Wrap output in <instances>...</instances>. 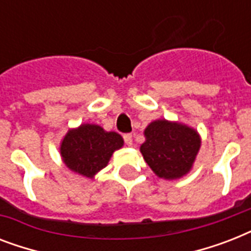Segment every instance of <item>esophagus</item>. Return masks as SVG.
<instances>
[{
    "mask_svg": "<svg viewBox=\"0 0 251 251\" xmlns=\"http://www.w3.org/2000/svg\"><path fill=\"white\" fill-rule=\"evenodd\" d=\"M124 141H125V143L127 146H131L133 145V135L131 134H125L124 135Z\"/></svg>",
    "mask_w": 251,
    "mask_h": 251,
    "instance_id": "1",
    "label": "esophagus"
}]
</instances>
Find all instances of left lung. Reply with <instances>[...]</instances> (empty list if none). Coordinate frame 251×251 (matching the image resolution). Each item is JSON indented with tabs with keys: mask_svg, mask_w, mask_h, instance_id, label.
Instances as JSON below:
<instances>
[{
	"mask_svg": "<svg viewBox=\"0 0 251 251\" xmlns=\"http://www.w3.org/2000/svg\"><path fill=\"white\" fill-rule=\"evenodd\" d=\"M141 152L159 177L179 178L190 171L198 153L201 139L197 131L165 120L151 122L145 130Z\"/></svg>",
	"mask_w": 251,
	"mask_h": 251,
	"instance_id": "8db88e82",
	"label": "left lung"
}]
</instances>
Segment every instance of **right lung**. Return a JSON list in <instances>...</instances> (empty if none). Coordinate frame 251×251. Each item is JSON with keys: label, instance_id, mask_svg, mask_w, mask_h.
<instances>
[{"label": "right lung", "instance_id": "right-lung-1", "mask_svg": "<svg viewBox=\"0 0 251 251\" xmlns=\"http://www.w3.org/2000/svg\"><path fill=\"white\" fill-rule=\"evenodd\" d=\"M122 145L124 139L120 134L86 124L66 134L61 145V155L69 169L92 178L96 172L106 167L112 153Z\"/></svg>", "mask_w": 251, "mask_h": 251}]
</instances>
